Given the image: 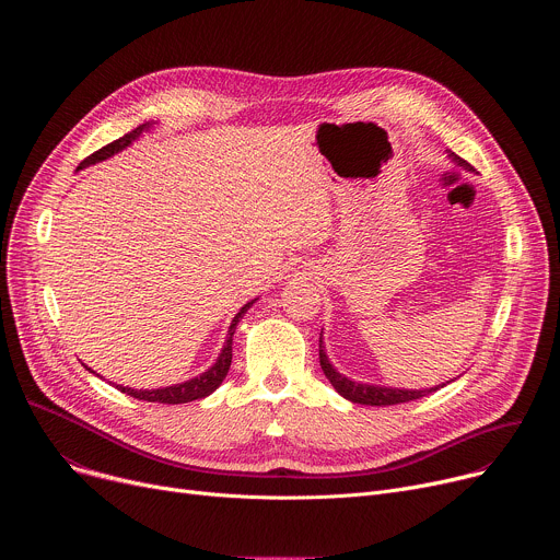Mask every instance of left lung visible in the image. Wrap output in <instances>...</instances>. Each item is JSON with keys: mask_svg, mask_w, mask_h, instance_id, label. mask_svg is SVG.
<instances>
[{"mask_svg": "<svg viewBox=\"0 0 560 560\" xmlns=\"http://www.w3.org/2000/svg\"><path fill=\"white\" fill-rule=\"evenodd\" d=\"M452 162L465 171H471V166L467 162H463V159L454 152L447 154ZM318 361H322V370L324 374L328 376V381L332 383V387L343 396L348 398V401L352 404H361V406H396V404H408V401H415V398H421V396H428L432 392H436L439 387H445L447 383L452 381H445L441 385H434V387H421V389H406V387H387V385H374V383H361V381H354L346 374H341L328 359L326 354V346H324V332L322 337H318Z\"/></svg>", "mask_w": 560, "mask_h": 560, "instance_id": "8db88e82", "label": "left lung"}]
</instances>
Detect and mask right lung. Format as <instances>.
Masks as SVG:
<instances>
[{
    "label": "right lung",
    "instance_id": "1",
    "mask_svg": "<svg viewBox=\"0 0 560 560\" xmlns=\"http://www.w3.org/2000/svg\"><path fill=\"white\" fill-rule=\"evenodd\" d=\"M154 128V121H145L141 126H137L135 130H130L128 135L115 139L113 143L100 148L97 152H93L91 156H86L82 164H79L77 171L82 168H89V166H95L100 162H106V159H110L113 154L126 150L132 141H137L143 132H150ZM253 303H257V299L248 301L242 310H238L232 318V324L228 328V337H225V343L217 357V361L206 370L201 372L199 376H192L184 383H175V385H166V387H156V389H135V387H128V385H117V389H121L124 394L128 396H135L139 398V401H150V404H168V406H177V404H190V401H197V398H206L208 394H212L221 381L225 378L228 370H230V363H232V337H234V330H236V324L242 322L244 314L253 307ZM91 370V368H86ZM93 372V370H91ZM95 374V372H93Z\"/></svg>",
    "mask_w": 560,
    "mask_h": 560
}]
</instances>
